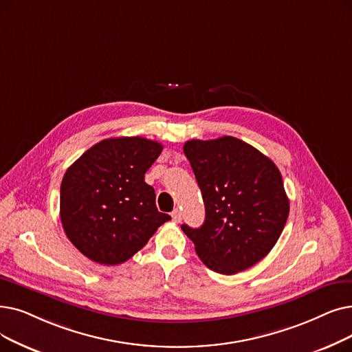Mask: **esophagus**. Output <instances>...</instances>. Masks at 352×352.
Masks as SVG:
<instances>
[{
	"label": "esophagus",
	"mask_w": 352,
	"mask_h": 352,
	"mask_svg": "<svg viewBox=\"0 0 352 352\" xmlns=\"http://www.w3.org/2000/svg\"><path fill=\"white\" fill-rule=\"evenodd\" d=\"M171 217H173V221L179 223V221L182 220V217H181V211H179L178 208H175V210L171 212Z\"/></svg>",
	"instance_id": "esophagus-1"
}]
</instances>
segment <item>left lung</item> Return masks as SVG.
<instances>
[{"label": "left lung", "instance_id": "left-lung-1", "mask_svg": "<svg viewBox=\"0 0 352 352\" xmlns=\"http://www.w3.org/2000/svg\"><path fill=\"white\" fill-rule=\"evenodd\" d=\"M184 154L206 206L201 227L181 226L198 257L221 274H234L261 262L279 240L289 216L278 166L233 136L187 141Z\"/></svg>", "mask_w": 352, "mask_h": 352}]
</instances>
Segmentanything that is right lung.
Masks as SVG:
<instances>
[{
    "label": "right lung",
    "mask_w": 352,
    "mask_h": 352,
    "mask_svg": "<svg viewBox=\"0 0 352 352\" xmlns=\"http://www.w3.org/2000/svg\"><path fill=\"white\" fill-rule=\"evenodd\" d=\"M162 145L141 136L103 140L74 161L60 186V220L73 246L113 266L141 250L165 221L145 173Z\"/></svg>",
    "instance_id": "right-lung-1"
}]
</instances>
